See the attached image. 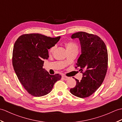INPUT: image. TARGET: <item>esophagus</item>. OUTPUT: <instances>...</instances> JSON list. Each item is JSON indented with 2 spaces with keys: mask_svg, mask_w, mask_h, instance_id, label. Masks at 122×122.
Listing matches in <instances>:
<instances>
[{
  "mask_svg": "<svg viewBox=\"0 0 122 122\" xmlns=\"http://www.w3.org/2000/svg\"><path fill=\"white\" fill-rule=\"evenodd\" d=\"M62 78H63V80H65V81H66V80H67V79H68V77H67V76H63V75L62 76Z\"/></svg>",
  "mask_w": 122,
  "mask_h": 122,
  "instance_id": "34e87169",
  "label": "esophagus"
}]
</instances>
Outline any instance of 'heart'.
Wrapping results in <instances>:
<instances>
[{
    "label": "heart",
    "mask_w": 122,
    "mask_h": 122,
    "mask_svg": "<svg viewBox=\"0 0 122 122\" xmlns=\"http://www.w3.org/2000/svg\"><path fill=\"white\" fill-rule=\"evenodd\" d=\"M66 45V49L68 51H69V52L71 51H74V50L78 51L77 45L74 42L69 41L67 42ZM55 48H56V47L55 46H53L50 48V49L49 50V53L50 54H51V53L53 52Z\"/></svg>",
    "instance_id": "heart-1"
}]
</instances>
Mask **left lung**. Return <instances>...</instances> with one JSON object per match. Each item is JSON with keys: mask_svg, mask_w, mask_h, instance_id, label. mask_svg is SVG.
<instances>
[{"mask_svg": "<svg viewBox=\"0 0 122 122\" xmlns=\"http://www.w3.org/2000/svg\"><path fill=\"white\" fill-rule=\"evenodd\" d=\"M71 38L80 41L81 52L76 68L80 67L83 77L81 81L75 78L76 85L70 92L77 97L86 98L98 89L105 78L108 62L107 47L99 37L92 34L79 32Z\"/></svg>", "mask_w": 122, "mask_h": 122, "instance_id": "obj_1", "label": "left lung"}]
</instances>
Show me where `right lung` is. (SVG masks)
<instances>
[{"label":"right lung","instance_id":"right-lung-1","mask_svg":"<svg viewBox=\"0 0 122 122\" xmlns=\"http://www.w3.org/2000/svg\"><path fill=\"white\" fill-rule=\"evenodd\" d=\"M60 36L51 38L38 33L20 36L14 45L12 65L19 81L30 94L41 97L51 91L61 76L50 75L42 68L44 59L49 58L48 49L55 46Z\"/></svg>","mask_w":122,"mask_h":122}]
</instances>
